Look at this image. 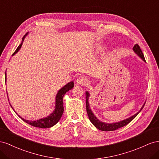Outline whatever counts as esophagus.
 <instances>
[{
	"label": "esophagus",
	"instance_id": "34e87169",
	"mask_svg": "<svg viewBox=\"0 0 159 159\" xmlns=\"http://www.w3.org/2000/svg\"><path fill=\"white\" fill-rule=\"evenodd\" d=\"M76 83L80 85H86L88 83L87 79L83 76H80L76 80Z\"/></svg>",
	"mask_w": 159,
	"mask_h": 159
}]
</instances>
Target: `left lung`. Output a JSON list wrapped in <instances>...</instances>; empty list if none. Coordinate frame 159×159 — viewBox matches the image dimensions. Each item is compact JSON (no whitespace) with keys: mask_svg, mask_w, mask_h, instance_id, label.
Returning a JSON list of instances; mask_svg holds the SVG:
<instances>
[{"mask_svg":"<svg viewBox=\"0 0 159 159\" xmlns=\"http://www.w3.org/2000/svg\"><path fill=\"white\" fill-rule=\"evenodd\" d=\"M133 50L134 51L137 53L138 55L142 58V59L144 61H145V58L144 57V54L141 51V49H140L139 45L138 44H135L134 47H133ZM89 93L88 92L86 93V107H87V114L89 116V119L90 120V122H92V123L94 125V126L95 127H97L98 129L101 130H103V131H112V130H115L121 128L122 126H124L126 125H128L129 122H130L132 121L134 118L137 116V115L141 111V110L143 108L145 103L144 104V105L142 107L141 109L140 110L139 112H138L137 114H135L134 115L132 116L131 117L127 119H125L124 120H122L120 121L119 122H116V123H105V122H102L101 121L98 120L96 116H95L93 113L92 112L91 110H90V107H89Z\"/></svg>","mask_w":159,"mask_h":159,"instance_id":"1","label":"left lung"}]
</instances>
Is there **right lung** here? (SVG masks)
Here are the masks:
<instances>
[{"mask_svg": "<svg viewBox=\"0 0 159 159\" xmlns=\"http://www.w3.org/2000/svg\"><path fill=\"white\" fill-rule=\"evenodd\" d=\"M25 37V36H24L23 38H22V40H24ZM22 44V43H21L19 46L17 47L16 51L14 52V53L12 54V55H14L15 54H16L18 51H19ZM5 80H6V74H5ZM73 87H74V83L72 81V82H70L69 83L66 84L64 87H62L59 91L58 92L56 97L55 110H54V111L52 113L51 115H50V116L46 118H44V119H42L37 120V121H29L27 120H25L24 119H22L20 116H19L21 118L22 120H24L25 122H26L27 124H29L33 126H35V127L43 128V129L51 127V126L56 125L61 119V118L62 115L63 111H64V107H63V102H62L63 97H64L65 94L67 91H69V90L72 89L73 88Z\"/></svg>", "mask_w": 159, "mask_h": 159, "instance_id": "add662e5", "label": "right lung"}]
</instances>
